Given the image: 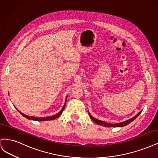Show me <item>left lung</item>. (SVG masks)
<instances>
[{
    "mask_svg": "<svg viewBox=\"0 0 158 158\" xmlns=\"http://www.w3.org/2000/svg\"><path fill=\"white\" fill-rule=\"evenodd\" d=\"M141 112H142V111H140L137 114H136L135 117H133L132 118L128 119V120H127V121L122 122V123H115V124H111V123H106V122L103 121L98 120V119L95 118L93 117L92 115H91L89 112H88V114H89L90 118H92L95 123L98 124V125H100L106 127H125V126L128 125L129 123H131V122H132L135 118H136L138 117V115H139V114L141 113Z\"/></svg>",
    "mask_w": 158,
    "mask_h": 158,
    "instance_id": "8db88e82",
    "label": "left lung"
}]
</instances>
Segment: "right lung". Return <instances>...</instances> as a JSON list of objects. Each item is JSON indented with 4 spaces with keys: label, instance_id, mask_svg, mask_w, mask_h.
<instances>
[{
    "label": "right lung",
    "instance_id": "right-lung-1",
    "mask_svg": "<svg viewBox=\"0 0 158 158\" xmlns=\"http://www.w3.org/2000/svg\"><path fill=\"white\" fill-rule=\"evenodd\" d=\"M67 98H68V96H66V99H65V102H64V106L63 107V108H62V109L60 110V111L57 113V114H54V115H52V116H49V117H33V116H28V115H27V114H23V113H21L20 111H18L20 112V113L21 114H22V115L24 117H26V118H27V119H29V120H33V121H51V120H53V119H55L56 118H57V117H59L60 114H62V113H63V110H64V107H65V105H66V99H67Z\"/></svg>",
    "mask_w": 158,
    "mask_h": 158
}]
</instances>
